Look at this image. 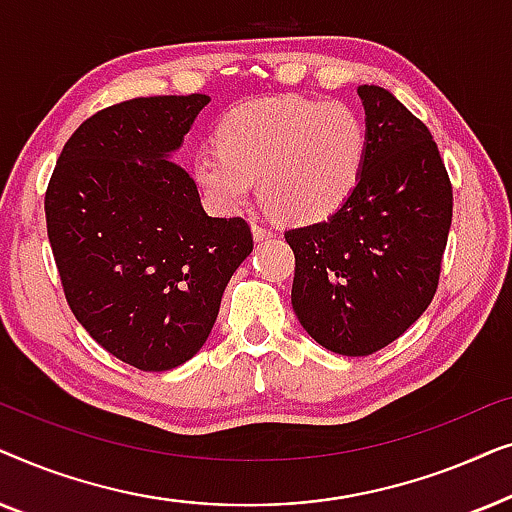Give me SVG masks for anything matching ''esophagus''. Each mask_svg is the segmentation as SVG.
<instances>
[{
	"label": "esophagus",
	"mask_w": 512,
	"mask_h": 512,
	"mask_svg": "<svg viewBox=\"0 0 512 512\" xmlns=\"http://www.w3.org/2000/svg\"><path fill=\"white\" fill-rule=\"evenodd\" d=\"M251 233H254L256 242H263V240H270V237H275V230L265 228V226H261V223H254V226H251Z\"/></svg>",
	"instance_id": "esophagus-1"
}]
</instances>
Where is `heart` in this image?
<instances>
[{
  "mask_svg": "<svg viewBox=\"0 0 512 512\" xmlns=\"http://www.w3.org/2000/svg\"><path fill=\"white\" fill-rule=\"evenodd\" d=\"M219 149H202L193 174L226 212L247 207L256 179L263 198L284 219L321 221L359 186L368 156V128L359 111L312 97H270L223 118Z\"/></svg>",
  "mask_w": 512,
  "mask_h": 512,
  "instance_id": "1",
  "label": "heart"
}]
</instances>
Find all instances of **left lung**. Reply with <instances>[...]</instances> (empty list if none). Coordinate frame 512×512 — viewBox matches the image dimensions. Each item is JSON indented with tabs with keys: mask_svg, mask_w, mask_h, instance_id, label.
Returning <instances> with one entry per match:
<instances>
[{
	"mask_svg": "<svg viewBox=\"0 0 512 512\" xmlns=\"http://www.w3.org/2000/svg\"><path fill=\"white\" fill-rule=\"evenodd\" d=\"M368 156L359 186L326 221L286 230L291 305L321 347L368 356L433 300L452 223V186L426 125L389 90L359 86Z\"/></svg>",
	"mask_w": 512,
	"mask_h": 512,
	"instance_id": "1",
	"label": "left lung"
}]
</instances>
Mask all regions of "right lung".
<instances>
[{
  "mask_svg": "<svg viewBox=\"0 0 512 512\" xmlns=\"http://www.w3.org/2000/svg\"><path fill=\"white\" fill-rule=\"evenodd\" d=\"M207 95L137 97L97 111L62 149L46 226L74 317L97 345L139 370L193 359L221 296L251 254L240 216L202 209L172 156Z\"/></svg>",
  "mask_w": 512,
  "mask_h": 512,
  "instance_id": "1",
  "label": "right lung"
}]
</instances>
